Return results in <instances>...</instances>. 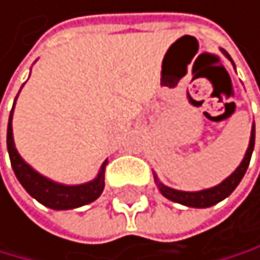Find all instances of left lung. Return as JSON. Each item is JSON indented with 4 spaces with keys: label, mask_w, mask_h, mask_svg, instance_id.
Returning a JSON list of instances; mask_svg holds the SVG:
<instances>
[{
    "label": "left lung",
    "mask_w": 260,
    "mask_h": 260,
    "mask_svg": "<svg viewBox=\"0 0 260 260\" xmlns=\"http://www.w3.org/2000/svg\"><path fill=\"white\" fill-rule=\"evenodd\" d=\"M221 51H222V54L225 56V58L231 59V56L225 53L224 49H221ZM231 62H232V59H231ZM232 64H234V62H232ZM254 143H255V124H252L249 147L246 151V156H244V159H242V162L237 166V169L229 177H225L221 184H217V186H214V187L202 189V191L187 192V191H177V189L164 186L162 182H159L157 176H154V181H156L161 194L164 196V198H168L169 201L179 202V204L187 206V207H211L214 204H217V202H221L222 199H225L237 186H239L241 179L244 177V174H246V171L249 168L250 156H252V151H254Z\"/></svg>",
    "instance_id": "1"
}]
</instances>
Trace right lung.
Wrapping results in <instances>:
<instances>
[{
  "label": "right lung",
  "mask_w": 260,
  "mask_h": 260,
  "mask_svg": "<svg viewBox=\"0 0 260 260\" xmlns=\"http://www.w3.org/2000/svg\"><path fill=\"white\" fill-rule=\"evenodd\" d=\"M18 98V96H16ZM16 103V99H14ZM14 109V104H13ZM13 109L10 113V122H8V136H6V144H8V152H10L11 166L13 171L16 174L18 181L21 186L26 189L31 198H35L38 202H41L43 206L51 207L56 211H66V209H74V207L86 206L89 202L96 201L101 196L104 189V169H106L108 159L103 162L101 169H99L98 176L89 182L78 184V186H66V184L54 182L39 174L31 166L19 156V152L14 147V139H13Z\"/></svg>",
  "instance_id": "obj_1"
}]
</instances>
